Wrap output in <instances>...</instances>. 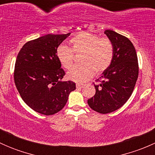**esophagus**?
<instances>
[{"mask_svg": "<svg viewBox=\"0 0 155 155\" xmlns=\"http://www.w3.org/2000/svg\"><path fill=\"white\" fill-rule=\"evenodd\" d=\"M76 87H77V88H82V87L84 86V85H82V84L78 83V84H76Z\"/></svg>", "mask_w": 155, "mask_h": 155, "instance_id": "obj_1", "label": "esophagus"}]
</instances>
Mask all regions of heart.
<instances>
[{"mask_svg": "<svg viewBox=\"0 0 155 155\" xmlns=\"http://www.w3.org/2000/svg\"><path fill=\"white\" fill-rule=\"evenodd\" d=\"M70 48L60 45L56 49V57L65 69H70L75 54H80L81 64L72 68L68 72L69 79L77 83H83L93 76L94 72L100 75L107 70L113 58L114 49L112 42L106 37L89 33H81L70 40Z\"/></svg>", "mask_w": 155, "mask_h": 155, "instance_id": "heart-1", "label": "heart"}]
</instances>
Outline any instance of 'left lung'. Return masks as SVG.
Masks as SVG:
<instances>
[{"mask_svg":"<svg viewBox=\"0 0 155 155\" xmlns=\"http://www.w3.org/2000/svg\"><path fill=\"white\" fill-rule=\"evenodd\" d=\"M104 34L113 45V58L100 77L101 84L94 85V96L87 100L89 107L101 114L114 112L125 104L139 74L137 52L130 40L112 30H106Z\"/></svg>","mask_w":155,"mask_h":155,"instance_id":"8db88e82","label":"left lung"}]
</instances>
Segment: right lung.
I'll list each match as a JSON object with an SVG mask.
<instances>
[{
    "instance_id": "add662e5",
    "label": "right lung",
    "mask_w": 155,
    "mask_h": 155,
    "mask_svg": "<svg viewBox=\"0 0 155 155\" xmlns=\"http://www.w3.org/2000/svg\"><path fill=\"white\" fill-rule=\"evenodd\" d=\"M70 35L47 34L26 43L17 55L14 70L15 86L24 102L35 112L51 115L66 105L72 81H62L65 72L56 57V49Z\"/></svg>"
}]
</instances>
